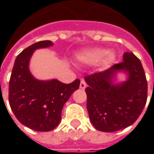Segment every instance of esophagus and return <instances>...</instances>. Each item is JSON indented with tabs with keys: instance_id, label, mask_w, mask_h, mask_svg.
<instances>
[{
	"instance_id": "1",
	"label": "esophagus",
	"mask_w": 154,
	"mask_h": 154,
	"mask_svg": "<svg viewBox=\"0 0 154 154\" xmlns=\"http://www.w3.org/2000/svg\"><path fill=\"white\" fill-rule=\"evenodd\" d=\"M80 89H82V90H84V89H86V83L84 80H81V81H80Z\"/></svg>"
}]
</instances>
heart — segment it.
I'll list each match as a JSON object with an SVG mask.
<instances>
[{
  "mask_svg": "<svg viewBox=\"0 0 154 154\" xmlns=\"http://www.w3.org/2000/svg\"><path fill=\"white\" fill-rule=\"evenodd\" d=\"M79 59L86 63H98L103 60V65L108 66L115 62L116 55L113 52H108L102 48H95L83 51L79 55Z\"/></svg>",
  "mask_w": 154,
  "mask_h": 154,
  "instance_id": "heart-1",
  "label": "heart"
}]
</instances>
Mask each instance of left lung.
Returning a JSON list of instances; mask_svg holds the SVG:
<instances>
[{"instance_id":"obj_1","label":"left lung","mask_w":154,"mask_h":154,"mask_svg":"<svg viewBox=\"0 0 154 154\" xmlns=\"http://www.w3.org/2000/svg\"><path fill=\"white\" fill-rule=\"evenodd\" d=\"M127 74L122 82L115 83L117 72ZM86 108L96 129L115 132L132 125L145 107L147 82L141 62L131 52L123 54V62L109 69L85 77Z\"/></svg>"}]
</instances>
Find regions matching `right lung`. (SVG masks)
Wrapping results in <instances>:
<instances>
[{
    "instance_id": "right-lung-1",
    "label": "right lung",
    "mask_w": 154,
    "mask_h": 154,
    "mask_svg": "<svg viewBox=\"0 0 154 154\" xmlns=\"http://www.w3.org/2000/svg\"><path fill=\"white\" fill-rule=\"evenodd\" d=\"M53 45L50 40L40 41L27 47L15 59L10 77V107L21 123L35 131L54 129L62 119L63 105L72 93L79 89L80 80L64 84L56 79L39 80L29 69L34 51Z\"/></svg>"
}]
</instances>
